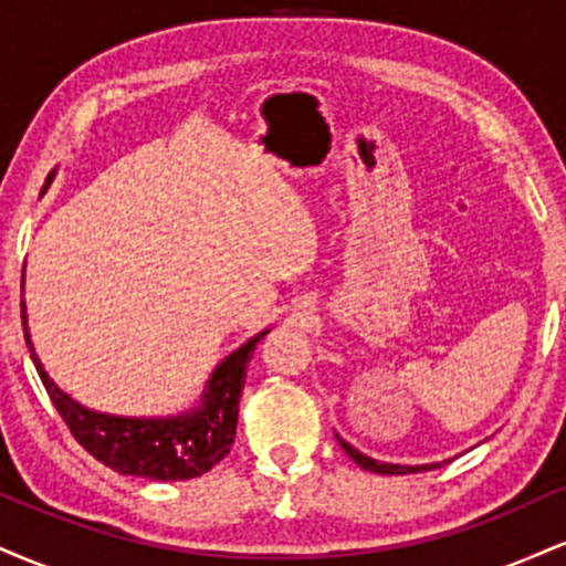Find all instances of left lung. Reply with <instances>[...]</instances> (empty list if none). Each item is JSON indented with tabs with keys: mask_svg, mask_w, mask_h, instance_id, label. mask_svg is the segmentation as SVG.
<instances>
[{
	"mask_svg": "<svg viewBox=\"0 0 566 566\" xmlns=\"http://www.w3.org/2000/svg\"><path fill=\"white\" fill-rule=\"evenodd\" d=\"M343 450L350 460H354L356 465H361L365 471H373V473H386V476H401V473H418V471H431V469H441V463H431V465H394V463H380V460H373L367 458V454H361L359 450H354V447L348 444V441H343Z\"/></svg>",
	"mask_w": 566,
	"mask_h": 566,
	"instance_id": "1",
	"label": "left lung"
}]
</instances>
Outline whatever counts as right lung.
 <instances>
[{
	"label": "right lung",
	"mask_w": 566,
	"mask_h": 566,
	"mask_svg": "<svg viewBox=\"0 0 566 566\" xmlns=\"http://www.w3.org/2000/svg\"><path fill=\"white\" fill-rule=\"evenodd\" d=\"M21 319L25 343H29L31 359H34L44 391L53 399L71 437L103 465H108L116 473H129V476L157 479V482H186V479H197L207 473L231 452L233 437H237L239 399H242L247 378L244 369L265 333L255 335L242 348L233 350L229 359L216 369L201 409L178 415V418L140 420L93 412V409H84L71 396L63 394L48 378L42 361L36 359L34 346L29 340V327H25L23 301Z\"/></svg>",
	"instance_id": "add662e5"
}]
</instances>
